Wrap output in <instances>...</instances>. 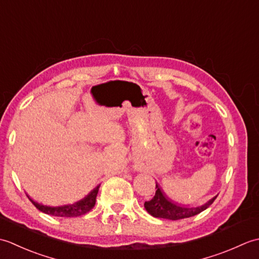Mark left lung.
I'll list each match as a JSON object with an SVG mask.
<instances>
[{
  "instance_id": "8db88e82",
  "label": "left lung",
  "mask_w": 259,
  "mask_h": 259,
  "mask_svg": "<svg viewBox=\"0 0 259 259\" xmlns=\"http://www.w3.org/2000/svg\"><path fill=\"white\" fill-rule=\"evenodd\" d=\"M156 188H157L156 194L153 196L152 199L145 202L146 210L153 217L170 219V221H178V219L188 218V217L195 216V214L200 213L201 211H203L205 209H207L209 206H210L218 196V195L214 196L212 199H210L202 206L189 207V206L179 205V203H176L172 200H170L169 198L161 191L159 185H156Z\"/></svg>"
}]
</instances>
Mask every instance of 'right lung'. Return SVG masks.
<instances>
[{
    "label": "right lung",
    "mask_w": 259,
    "mask_h": 259,
    "mask_svg": "<svg viewBox=\"0 0 259 259\" xmlns=\"http://www.w3.org/2000/svg\"><path fill=\"white\" fill-rule=\"evenodd\" d=\"M99 187H100V185L97 186L92 191H90L89 194L83 198V199H81L74 203H71V205L50 207V206L40 205V203L33 201L32 199L30 200L33 205L38 209V210L45 213L52 214V216H57V217H78V216H82V214H84L87 212H89L91 209L95 207Z\"/></svg>",
    "instance_id": "1"
}]
</instances>
